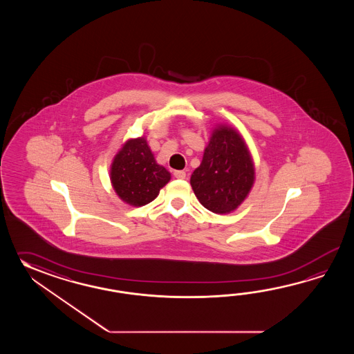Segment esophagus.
<instances>
[{"instance_id": "1", "label": "esophagus", "mask_w": 354, "mask_h": 354, "mask_svg": "<svg viewBox=\"0 0 354 354\" xmlns=\"http://www.w3.org/2000/svg\"><path fill=\"white\" fill-rule=\"evenodd\" d=\"M174 176L176 178H178V180H185L186 178V172H183V171H174Z\"/></svg>"}]
</instances>
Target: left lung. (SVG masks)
<instances>
[{
  "label": "left lung",
  "instance_id": "left-lung-1",
  "mask_svg": "<svg viewBox=\"0 0 354 354\" xmlns=\"http://www.w3.org/2000/svg\"><path fill=\"white\" fill-rule=\"evenodd\" d=\"M253 182L254 166L241 136L233 129H216L191 176L198 201L212 212H230L244 201Z\"/></svg>",
  "mask_w": 354,
  "mask_h": 354
}]
</instances>
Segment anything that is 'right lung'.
<instances>
[{
  "label": "right lung",
  "mask_w": 354,
  "mask_h": 354,
  "mask_svg": "<svg viewBox=\"0 0 354 354\" xmlns=\"http://www.w3.org/2000/svg\"><path fill=\"white\" fill-rule=\"evenodd\" d=\"M169 180L171 174L157 165L144 138L127 142L113 159V189L129 205L144 206L151 203Z\"/></svg>",
  "instance_id": "1"
}]
</instances>
